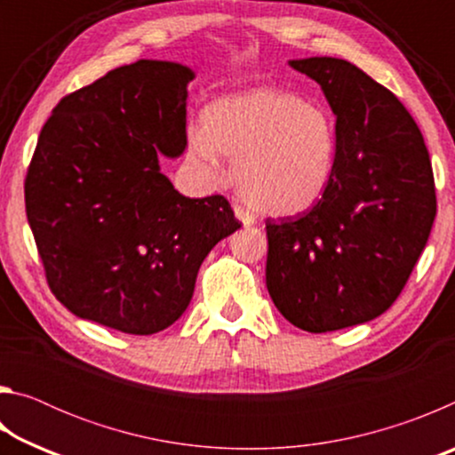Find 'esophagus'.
<instances>
[{
	"instance_id": "esophagus-1",
	"label": "esophagus",
	"mask_w": 455,
	"mask_h": 455,
	"mask_svg": "<svg viewBox=\"0 0 455 455\" xmlns=\"http://www.w3.org/2000/svg\"><path fill=\"white\" fill-rule=\"evenodd\" d=\"M235 214H236V219L241 220L244 227L255 225V214H252L249 209H244L243 204H235Z\"/></svg>"
}]
</instances>
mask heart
<instances>
[{"instance_id": "heart-1", "label": "heart", "mask_w": 455, "mask_h": 455, "mask_svg": "<svg viewBox=\"0 0 455 455\" xmlns=\"http://www.w3.org/2000/svg\"><path fill=\"white\" fill-rule=\"evenodd\" d=\"M339 152L327 106L292 92L255 88L214 100L192 130L188 156L212 180L233 160L241 196L271 217H295L325 196Z\"/></svg>"}]
</instances>
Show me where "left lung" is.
I'll return each instance as SVG.
<instances>
[{
    "label": "left lung",
    "mask_w": 455,
    "mask_h": 455,
    "mask_svg": "<svg viewBox=\"0 0 455 455\" xmlns=\"http://www.w3.org/2000/svg\"><path fill=\"white\" fill-rule=\"evenodd\" d=\"M321 86L337 116L329 188L297 219H267V289L309 333L379 317L426 249L437 203L418 124L387 88L339 58L289 61Z\"/></svg>",
    "instance_id": "8db88e82"
}]
</instances>
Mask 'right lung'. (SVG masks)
Wrapping results in <instances>:
<instances>
[{"label": "right lung", "instance_id": "obj_1", "mask_svg": "<svg viewBox=\"0 0 455 455\" xmlns=\"http://www.w3.org/2000/svg\"><path fill=\"white\" fill-rule=\"evenodd\" d=\"M174 61L138 60L64 96L26 174V214L45 279L76 317L152 335L187 311L198 268L241 228L220 195L187 198L158 154L187 148V86Z\"/></svg>", "mask_w": 455, "mask_h": 455}]
</instances>
